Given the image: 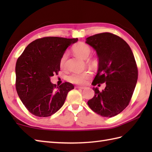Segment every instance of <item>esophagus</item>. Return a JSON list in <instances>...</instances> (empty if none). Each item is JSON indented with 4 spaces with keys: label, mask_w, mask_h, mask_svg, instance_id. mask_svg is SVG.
Here are the masks:
<instances>
[{
    "label": "esophagus",
    "mask_w": 152,
    "mask_h": 152,
    "mask_svg": "<svg viewBox=\"0 0 152 152\" xmlns=\"http://www.w3.org/2000/svg\"><path fill=\"white\" fill-rule=\"evenodd\" d=\"M76 88H77V89H85L86 88H85V87H82V86H76Z\"/></svg>",
    "instance_id": "1"
}]
</instances>
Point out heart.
<instances>
[{
  "mask_svg": "<svg viewBox=\"0 0 152 152\" xmlns=\"http://www.w3.org/2000/svg\"><path fill=\"white\" fill-rule=\"evenodd\" d=\"M73 51L77 56L82 58L83 59H86L91 53V48L88 45L85 43L80 42L75 45L73 48ZM66 55L64 54L60 61V64L63 66L64 64V61L66 60ZM91 74L89 72H83L81 73H74L70 75L68 78L69 81L75 84H83L85 83L86 80H88Z\"/></svg>",
  "mask_w": 152,
  "mask_h": 152,
  "instance_id": "heart-1",
  "label": "heart"
}]
</instances>
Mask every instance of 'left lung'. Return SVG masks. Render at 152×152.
<instances>
[{
    "mask_svg": "<svg viewBox=\"0 0 152 152\" xmlns=\"http://www.w3.org/2000/svg\"><path fill=\"white\" fill-rule=\"evenodd\" d=\"M86 43L96 51L99 58V69L93 86L106 83L102 91L93 88L95 95L88 104L102 117L112 118L127 107L133 94L138 79L134 55L124 40L110 33L89 37Z\"/></svg>",
    "mask_w": 152,
    "mask_h": 152,
    "instance_id": "8db88e82",
    "label": "left lung"
}]
</instances>
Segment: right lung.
<instances>
[{
	"mask_svg": "<svg viewBox=\"0 0 152 152\" xmlns=\"http://www.w3.org/2000/svg\"><path fill=\"white\" fill-rule=\"evenodd\" d=\"M78 38L44 37L32 42L15 65V88L19 99L31 114L48 117L62 107L74 86L64 82L59 87L50 78L60 70V61L67 48Z\"/></svg>",
	"mask_w": 152,
	"mask_h": 152,
	"instance_id": "right-lung-1",
	"label": "right lung"
}]
</instances>
